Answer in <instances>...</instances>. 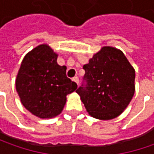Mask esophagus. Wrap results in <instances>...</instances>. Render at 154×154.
<instances>
[{"mask_svg": "<svg viewBox=\"0 0 154 154\" xmlns=\"http://www.w3.org/2000/svg\"><path fill=\"white\" fill-rule=\"evenodd\" d=\"M72 80H73V81H74V82H75L77 85H79V81H80V80H79V78H78L77 76H76V77H74V78L72 79Z\"/></svg>", "mask_w": 154, "mask_h": 154, "instance_id": "1", "label": "esophagus"}]
</instances>
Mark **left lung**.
<instances>
[{"instance_id":"obj_1","label":"left lung","mask_w":154,"mask_h":154,"mask_svg":"<svg viewBox=\"0 0 154 154\" xmlns=\"http://www.w3.org/2000/svg\"><path fill=\"white\" fill-rule=\"evenodd\" d=\"M85 75L76 90L90 115L113 119L126 109L134 93L135 72L119 50L103 47L83 66Z\"/></svg>"}]
</instances>
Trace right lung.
Masks as SVG:
<instances>
[{
  "label": "right lung",
  "mask_w": 154,
  "mask_h": 154,
  "mask_svg": "<svg viewBox=\"0 0 154 154\" xmlns=\"http://www.w3.org/2000/svg\"><path fill=\"white\" fill-rule=\"evenodd\" d=\"M56 59L57 55L48 45H39L25 56L17 75L15 85L21 103L40 118L59 115L66 96L77 88L67 77V68L58 65Z\"/></svg>",
  "instance_id": "1"
}]
</instances>
